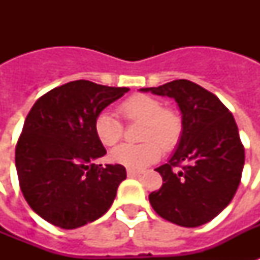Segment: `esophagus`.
I'll return each mask as SVG.
<instances>
[{
    "instance_id": "1",
    "label": "esophagus",
    "mask_w": 260,
    "mask_h": 260,
    "mask_svg": "<svg viewBox=\"0 0 260 260\" xmlns=\"http://www.w3.org/2000/svg\"><path fill=\"white\" fill-rule=\"evenodd\" d=\"M126 174H128V177H139V175H142V171H136V170H131V169H128L126 170Z\"/></svg>"
}]
</instances>
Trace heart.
<instances>
[{
	"instance_id": "heart-1",
	"label": "heart",
	"mask_w": 260,
	"mask_h": 260,
	"mask_svg": "<svg viewBox=\"0 0 260 260\" xmlns=\"http://www.w3.org/2000/svg\"><path fill=\"white\" fill-rule=\"evenodd\" d=\"M118 112L128 121H142L140 144H120L110 151V159L131 170H142L156 162L163 147L171 148L182 134V121L174 110L165 109L162 102L150 95L138 94L118 106ZM94 132L106 147L114 146L122 138L124 126L113 113L101 112L94 121Z\"/></svg>"
}]
</instances>
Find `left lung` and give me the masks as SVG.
I'll return each instance as SVG.
<instances>
[{
  "instance_id": "left-lung-1",
  "label": "left lung",
  "mask_w": 260,
  "mask_h": 260,
  "mask_svg": "<svg viewBox=\"0 0 260 260\" xmlns=\"http://www.w3.org/2000/svg\"><path fill=\"white\" fill-rule=\"evenodd\" d=\"M140 91L174 98L182 114L177 150L155 169L163 185L150 194L151 206L177 225L206 224L232 201L242 178L244 148L234 116L214 94L187 79Z\"/></svg>"
}]
</instances>
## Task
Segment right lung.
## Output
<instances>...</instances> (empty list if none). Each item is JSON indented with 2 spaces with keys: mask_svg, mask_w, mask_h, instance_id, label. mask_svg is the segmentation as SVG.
Returning a JSON list of instances; mask_svg holds the SVG:
<instances>
[{
  "mask_svg": "<svg viewBox=\"0 0 260 260\" xmlns=\"http://www.w3.org/2000/svg\"><path fill=\"white\" fill-rule=\"evenodd\" d=\"M90 81L55 87L35 102L16 146V170L28 205L46 221L75 230L109 210L126 178L94 132L98 114L128 91Z\"/></svg>",
  "mask_w": 260,
  "mask_h": 260,
  "instance_id": "right-lung-1",
  "label": "right lung"
}]
</instances>
